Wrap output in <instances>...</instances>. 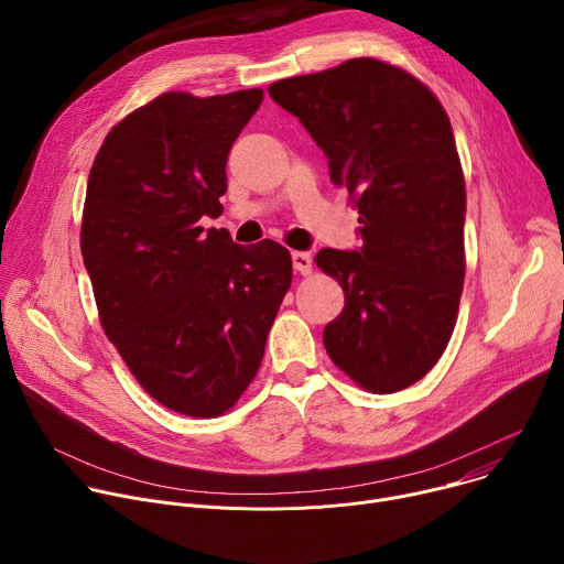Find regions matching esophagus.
I'll list each match as a JSON object with an SVG mask.
<instances>
[{
  "label": "esophagus",
  "mask_w": 564,
  "mask_h": 564,
  "mask_svg": "<svg viewBox=\"0 0 564 564\" xmlns=\"http://www.w3.org/2000/svg\"><path fill=\"white\" fill-rule=\"evenodd\" d=\"M292 265L299 274L312 272V257L307 252H292Z\"/></svg>",
  "instance_id": "34e87169"
}]
</instances>
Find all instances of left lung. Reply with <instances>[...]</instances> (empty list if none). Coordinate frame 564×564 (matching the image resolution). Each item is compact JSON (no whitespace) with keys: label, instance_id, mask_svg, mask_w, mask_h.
Wrapping results in <instances>:
<instances>
[{"label":"left lung","instance_id":"left-lung-1","mask_svg":"<svg viewBox=\"0 0 564 564\" xmlns=\"http://www.w3.org/2000/svg\"><path fill=\"white\" fill-rule=\"evenodd\" d=\"M268 94L357 198L361 248L314 257L346 292L324 346L366 390H404L446 350L464 283L466 192L448 116L420 79L372 57L279 79Z\"/></svg>","mask_w":564,"mask_h":564}]
</instances>
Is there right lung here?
Listing matches in <instances>:
<instances>
[{"instance_id": "1", "label": "right lung", "mask_w": 564, "mask_h": 564, "mask_svg": "<svg viewBox=\"0 0 564 564\" xmlns=\"http://www.w3.org/2000/svg\"><path fill=\"white\" fill-rule=\"evenodd\" d=\"M261 89L158 96L105 138L87 185L83 234L102 328L160 404L218 417L254 379L292 283L290 252L243 248L218 218L227 153Z\"/></svg>"}]
</instances>
